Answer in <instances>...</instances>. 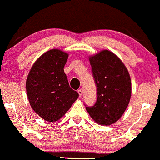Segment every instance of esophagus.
Instances as JSON below:
<instances>
[{
	"label": "esophagus",
	"mask_w": 160,
	"mask_h": 160,
	"mask_svg": "<svg viewBox=\"0 0 160 160\" xmlns=\"http://www.w3.org/2000/svg\"><path fill=\"white\" fill-rule=\"evenodd\" d=\"M78 95H79V96L81 97V96H82V93H83V92H82V89H81V88H80V89H78Z\"/></svg>",
	"instance_id": "1"
}]
</instances>
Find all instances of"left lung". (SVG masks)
Returning a JSON list of instances; mask_svg holds the SVG:
<instances>
[{"instance_id": "8db88e82", "label": "left lung", "mask_w": 160, "mask_h": 160, "mask_svg": "<svg viewBox=\"0 0 160 160\" xmlns=\"http://www.w3.org/2000/svg\"><path fill=\"white\" fill-rule=\"evenodd\" d=\"M89 61L97 99L92 107L85 105V108L96 123L110 125L121 118L130 102V75L119 58L109 50L90 57Z\"/></svg>"}]
</instances>
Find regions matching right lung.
<instances>
[{
    "mask_svg": "<svg viewBox=\"0 0 160 160\" xmlns=\"http://www.w3.org/2000/svg\"><path fill=\"white\" fill-rule=\"evenodd\" d=\"M68 54L53 49L39 57L26 80V92L32 110L42 119L54 122L62 118L78 99L69 86L64 67Z\"/></svg>",
    "mask_w": 160,
    "mask_h": 160,
    "instance_id": "add662e5",
    "label": "right lung"
}]
</instances>
